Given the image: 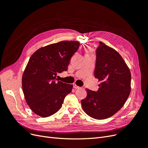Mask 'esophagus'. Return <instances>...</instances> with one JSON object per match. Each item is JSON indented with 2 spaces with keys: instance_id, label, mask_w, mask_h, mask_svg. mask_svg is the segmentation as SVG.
Here are the masks:
<instances>
[{
  "instance_id": "1",
  "label": "esophagus",
  "mask_w": 148,
  "mask_h": 148,
  "mask_svg": "<svg viewBox=\"0 0 148 148\" xmlns=\"http://www.w3.org/2000/svg\"><path fill=\"white\" fill-rule=\"evenodd\" d=\"M73 88L75 89H80V88H81V87L77 86V85L76 84H73Z\"/></svg>"
}]
</instances>
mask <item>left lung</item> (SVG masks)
I'll use <instances>...</instances> for the list:
<instances>
[{
  "mask_svg": "<svg viewBox=\"0 0 148 148\" xmlns=\"http://www.w3.org/2000/svg\"><path fill=\"white\" fill-rule=\"evenodd\" d=\"M95 77L99 79L97 91L86 89L82 99L85 113L97 120L109 118L122 108L131 91V73L115 49L102 42L96 49Z\"/></svg>",
  "mask_w": 148,
  "mask_h": 148,
  "instance_id": "obj_1",
  "label": "left lung"
}]
</instances>
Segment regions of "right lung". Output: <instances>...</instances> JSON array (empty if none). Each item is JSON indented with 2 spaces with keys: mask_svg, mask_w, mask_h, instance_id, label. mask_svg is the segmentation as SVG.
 Returning <instances> with one entry per match:
<instances>
[{
  "mask_svg": "<svg viewBox=\"0 0 148 148\" xmlns=\"http://www.w3.org/2000/svg\"><path fill=\"white\" fill-rule=\"evenodd\" d=\"M79 46L77 41H61L40 48L31 56L22 76V88L34 114L47 117L62 107L73 85L57 81L56 77L68 69Z\"/></svg>",
  "mask_w": 148,
  "mask_h": 148,
  "instance_id": "right-lung-1",
  "label": "right lung"
}]
</instances>
